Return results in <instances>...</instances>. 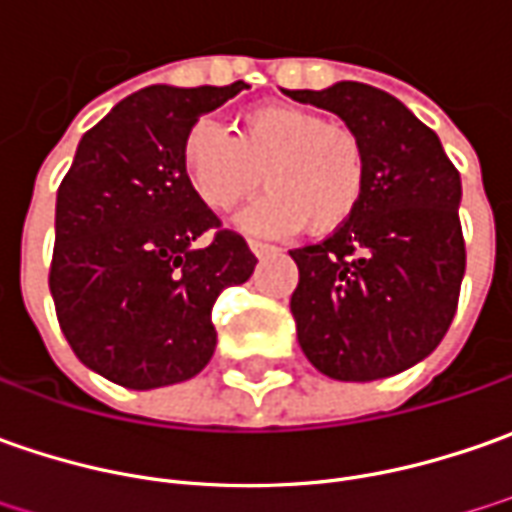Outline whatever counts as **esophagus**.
<instances>
[{"instance_id": "34e87169", "label": "esophagus", "mask_w": 512, "mask_h": 512, "mask_svg": "<svg viewBox=\"0 0 512 512\" xmlns=\"http://www.w3.org/2000/svg\"><path fill=\"white\" fill-rule=\"evenodd\" d=\"M249 249H252V255L255 257H269L277 252V246H272V243H260V240H249Z\"/></svg>"}]
</instances>
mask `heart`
Here are the masks:
<instances>
[{
	"mask_svg": "<svg viewBox=\"0 0 512 512\" xmlns=\"http://www.w3.org/2000/svg\"><path fill=\"white\" fill-rule=\"evenodd\" d=\"M181 164L215 212H232L263 175L269 192L235 221L249 235L280 238L303 223L314 235H328L351 221L365 192L360 135L289 101L243 110L235 138L212 121H195L181 144Z\"/></svg>",
	"mask_w": 512,
	"mask_h": 512,
	"instance_id": "obj_1",
	"label": "heart"
}]
</instances>
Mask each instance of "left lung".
I'll return each instance as SVG.
<instances>
[{
	"mask_svg": "<svg viewBox=\"0 0 512 512\" xmlns=\"http://www.w3.org/2000/svg\"><path fill=\"white\" fill-rule=\"evenodd\" d=\"M283 93L340 115L365 147V192L351 221L289 252L300 269L291 294L300 348L331 379L394 377L442 343L456 314L459 172L439 135L385 90L337 81Z\"/></svg>",
	"mask_w": 512,
	"mask_h": 512,
	"instance_id": "8db88e82",
	"label": "left lung"
}]
</instances>
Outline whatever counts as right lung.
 Listing matches in <instances>:
<instances>
[{
    "mask_svg": "<svg viewBox=\"0 0 512 512\" xmlns=\"http://www.w3.org/2000/svg\"><path fill=\"white\" fill-rule=\"evenodd\" d=\"M246 87L152 84L81 135L56 195L50 294L76 357L115 385L150 391L201 374L218 294L255 272L229 229L198 246L221 221L181 164L189 127Z\"/></svg>",
    "mask_w": 512,
    "mask_h": 512,
    "instance_id": "1",
    "label": "right lung"
}]
</instances>
